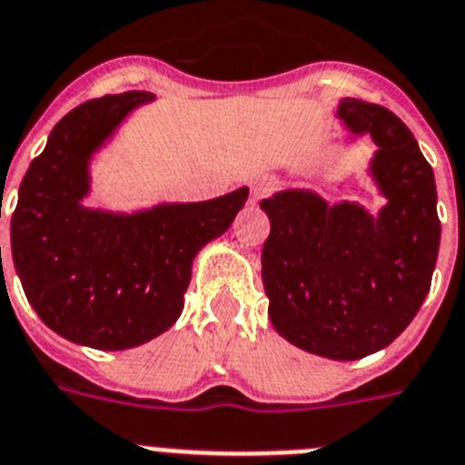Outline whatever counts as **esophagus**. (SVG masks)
Instances as JSON below:
<instances>
[{
  "instance_id": "34e87169",
  "label": "esophagus",
  "mask_w": 465,
  "mask_h": 465,
  "mask_svg": "<svg viewBox=\"0 0 465 465\" xmlns=\"http://www.w3.org/2000/svg\"><path fill=\"white\" fill-rule=\"evenodd\" d=\"M269 191H272V182H269V179H257V182H252L251 186V196L257 201V198L267 196Z\"/></svg>"
}]
</instances>
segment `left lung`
<instances>
[{
    "label": "left lung",
    "instance_id": "obj_1",
    "mask_svg": "<svg viewBox=\"0 0 465 465\" xmlns=\"http://www.w3.org/2000/svg\"><path fill=\"white\" fill-rule=\"evenodd\" d=\"M338 115L369 132L371 173L388 198L378 217L354 203L283 191L260 203L272 222L262 283L276 333L300 350L352 361L388 347L430 291L440 251L430 163L395 113L342 99Z\"/></svg>",
    "mask_w": 465,
    "mask_h": 465
}]
</instances>
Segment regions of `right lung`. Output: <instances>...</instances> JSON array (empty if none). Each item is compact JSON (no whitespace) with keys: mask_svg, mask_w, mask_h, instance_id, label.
<instances>
[{"mask_svg":"<svg viewBox=\"0 0 465 465\" xmlns=\"http://www.w3.org/2000/svg\"><path fill=\"white\" fill-rule=\"evenodd\" d=\"M151 99L124 92L73 108L27 167L11 214V255L27 302L77 345L127 350L165 333L182 314L196 252L232 226L248 198L239 189L136 214L82 208L92 151Z\"/></svg>","mask_w":465,"mask_h":465,"instance_id":"add662e5","label":"right lung"}]
</instances>
